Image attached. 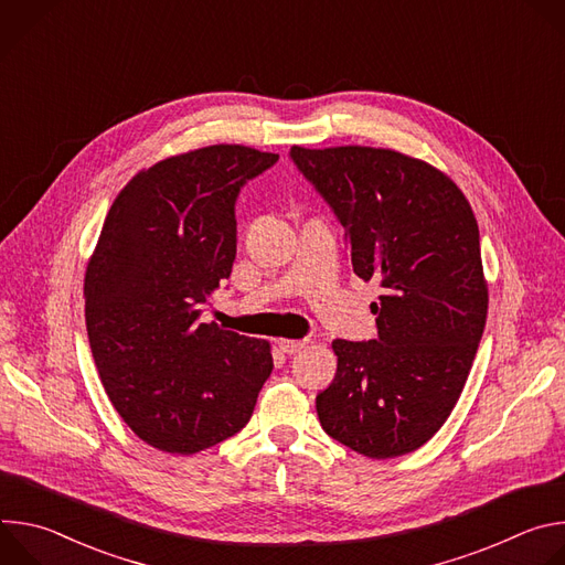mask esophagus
<instances>
[{"mask_svg": "<svg viewBox=\"0 0 565 565\" xmlns=\"http://www.w3.org/2000/svg\"><path fill=\"white\" fill-rule=\"evenodd\" d=\"M303 347H306V340H279V349H281L286 355H295V353H299Z\"/></svg>", "mask_w": 565, "mask_h": 565, "instance_id": "34e87169", "label": "esophagus"}]
</instances>
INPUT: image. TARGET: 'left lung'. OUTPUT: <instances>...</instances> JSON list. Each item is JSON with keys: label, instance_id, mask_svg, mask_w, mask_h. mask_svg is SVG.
Instances as JSON below:
<instances>
[{"label": "left lung", "instance_id": "8db88e82", "mask_svg": "<svg viewBox=\"0 0 565 565\" xmlns=\"http://www.w3.org/2000/svg\"><path fill=\"white\" fill-rule=\"evenodd\" d=\"M299 174L340 225L353 273L377 281V338L335 340L317 393L331 438L369 458L423 447L449 418L488 319L478 223L436 168L391 149L292 147Z\"/></svg>", "mask_w": 565, "mask_h": 565}]
</instances>
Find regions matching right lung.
I'll return each mask as SVG.
<instances>
[{"label":"right lung","instance_id":"1","mask_svg":"<svg viewBox=\"0 0 565 565\" xmlns=\"http://www.w3.org/2000/svg\"><path fill=\"white\" fill-rule=\"evenodd\" d=\"M279 153L212 145L160 160L114 201L85 277L92 353L147 445L196 454L244 429L273 373L264 340L203 324L236 257L234 205Z\"/></svg>","mask_w":565,"mask_h":565}]
</instances>
